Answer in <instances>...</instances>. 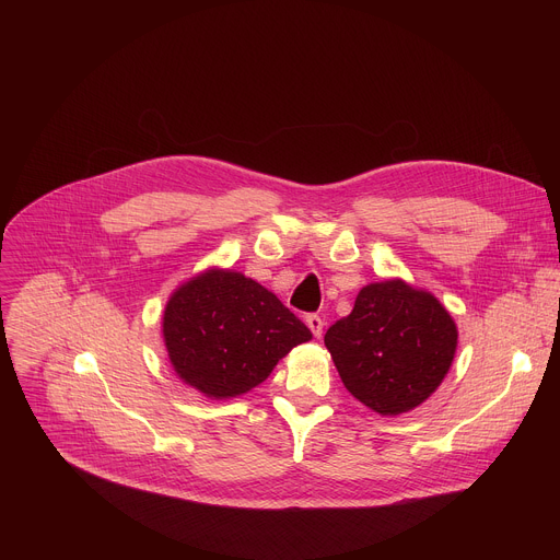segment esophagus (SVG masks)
<instances>
[{
  "instance_id": "1",
  "label": "esophagus",
  "mask_w": 560,
  "mask_h": 560,
  "mask_svg": "<svg viewBox=\"0 0 560 560\" xmlns=\"http://www.w3.org/2000/svg\"><path fill=\"white\" fill-rule=\"evenodd\" d=\"M305 324H307V328L312 330V335L318 339V337H322L324 335V318L322 316H318V314H307L305 316Z\"/></svg>"
}]
</instances>
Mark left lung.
I'll return each mask as SVG.
<instances>
[{
	"label": "left lung",
	"mask_w": 560,
	"mask_h": 560,
	"mask_svg": "<svg viewBox=\"0 0 560 560\" xmlns=\"http://www.w3.org/2000/svg\"><path fill=\"white\" fill-rule=\"evenodd\" d=\"M324 341L357 401L381 417H398L439 389L458 330L432 292L394 277L363 285L352 312Z\"/></svg>",
	"instance_id": "1"
}]
</instances>
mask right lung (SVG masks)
<instances>
[{"instance_id": "obj_1", "label": "right lung", "mask_w": 560, "mask_h": 560, "mask_svg": "<svg viewBox=\"0 0 560 560\" xmlns=\"http://www.w3.org/2000/svg\"><path fill=\"white\" fill-rule=\"evenodd\" d=\"M162 335L175 374L214 401L250 392L292 348L312 339L275 292L217 266L168 296Z\"/></svg>"}]
</instances>
